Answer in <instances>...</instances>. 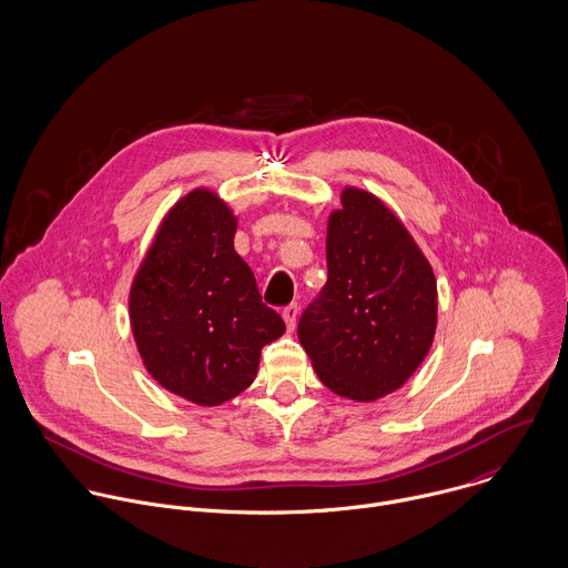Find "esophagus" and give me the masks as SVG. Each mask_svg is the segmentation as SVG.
<instances>
[{
  "mask_svg": "<svg viewBox=\"0 0 568 568\" xmlns=\"http://www.w3.org/2000/svg\"><path fill=\"white\" fill-rule=\"evenodd\" d=\"M282 317H284V322H286V327H288V329H295V325H297V317H300V308H297V304L286 306V308L282 311Z\"/></svg>",
  "mask_w": 568,
  "mask_h": 568,
  "instance_id": "1",
  "label": "esophagus"
}]
</instances>
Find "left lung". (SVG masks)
<instances>
[{"label": "left lung", "mask_w": 568, "mask_h": 568, "mask_svg": "<svg viewBox=\"0 0 568 568\" xmlns=\"http://www.w3.org/2000/svg\"><path fill=\"white\" fill-rule=\"evenodd\" d=\"M325 260L327 282L300 320V343L329 392L374 403L400 389L433 345V266L403 221L352 185L327 219Z\"/></svg>", "instance_id": "8db88e82"}]
</instances>
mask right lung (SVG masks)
Segmentation results:
<instances>
[{
  "label": "right lung",
  "instance_id": "1",
  "mask_svg": "<svg viewBox=\"0 0 568 568\" xmlns=\"http://www.w3.org/2000/svg\"><path fill=\"white\" fill-rule=\"evenodd\" d=\"M236 227L214 190L187 192L163 216L129 293L146 372L199 406L236 398L253 383L262 347L286 332L234 248Z\"/></svg>",
  "mask_w": 568,
  "mask_h": 568
}]
</instances>
